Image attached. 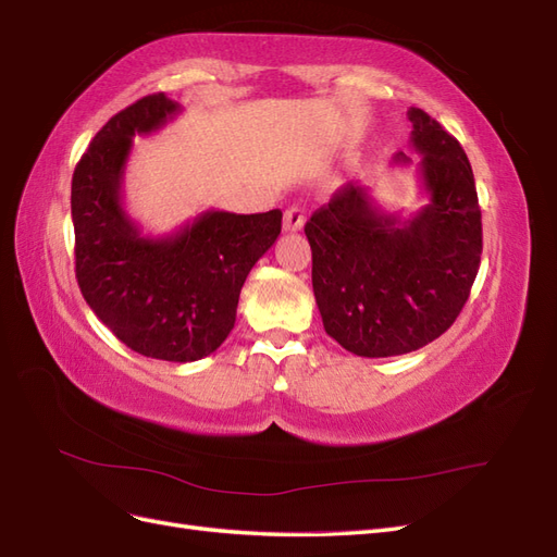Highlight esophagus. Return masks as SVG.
Masks as SVG:
<instances>
[{"instance_id":"obj_1","label":"esophagus","mask_w":557,"mask_h":557,"mask_svg":"<svg viewBox=\"0 0 557 557\" xmlns=\"http://www.w3.org/2000/svg\"><path fill=\"white\" fill-rule=\"evenodd\" d=\"M305 223H307L305 209H299V207H290L288 211L283 213V230H285V232H297V230L305 227Z\"/></svg>"}]
</instances>
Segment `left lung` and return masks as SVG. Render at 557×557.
I'll return each instance as SVG.
<instances>
[{"label":"left lung","mask_w":557,"mask_h":557,"mask_svg":"<svg viewBox=\"0 0 557 557\" xmlns=\"http://www.w3.org/2000/svg\"><path fill=\"white\" fill-rule=\"evenodd\" d=\"M407 115L428 205L401 221L364 185L346 183L305 227L325 332L362 358L404 356L442 336L481 264V209L465 150L423 109Z\"/></svg>","instance_id":"8db88e82"}]
</instances>
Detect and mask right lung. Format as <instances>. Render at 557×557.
Returning <instances> with one entry per match:
<instances>
[{"label": "right lung", "instance_id": "add662e5", "mask_svg": "<svg viewBox=\"0 0 557 557\" xmlns=\"http://www.w3.org/2000/svg\"><path fill=\"white\" fill-rule=\"evenodd\" d=\"M181 111L164 92L141 97L95 134L72 178L76 278L95 315L146 358L195 362L237 320L244 281L281 234L278 209L205 211L166 237H148L123 207L132 137Z\"/></svg>", "mask_w": 557, "mask_h": 557}]
</instances>
